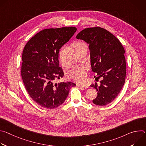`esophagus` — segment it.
Instances as JSON below:
<instances>
[{"instance_id":"1","label":"esophagus","mask_w":146,"mask_h":146,"mask_svg":"<svg viewBox=\"0 0 146 146\" xmlns=\"http://www.w3.org/2000/svg\"><path fill=\"white\" fill-rule=\"evenodd\" d=\"M76 86L77 87H82V88H87L89 87V86L87 84H77Z\"/></svg>"}]
</instances>
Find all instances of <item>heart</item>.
Returning a JSON list of instances; mask_svg holds the SVG:
<instances>
[{"mask_svg": "<svg viewBox=\"0 0 146 146\" xmlns=\"http://www.w3.org/2000/svg\"><path fill=\"white\" fill-rule=\"evenodd\" d=\"M73 46L76 51L81 49L84 47H87V45L82 42H76L74 43ZM67 77L69 79L81 82L84 80L86 77L85 70L82 67H74L69 70L67 73Z\"/></svg>", "mask_w": 146, "mask_h": 146, "instance_id": "obj_1", "label": "heart"}]
</instances>
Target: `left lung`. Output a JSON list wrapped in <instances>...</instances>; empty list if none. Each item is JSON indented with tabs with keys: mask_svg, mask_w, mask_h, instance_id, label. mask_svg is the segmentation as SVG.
<instances>
[{
	"mask_svg": "<svg viewBox=\"0 0 146 146\" xmlns=\"http://www.w3.org/2000/svg\"><path fill=\"white\" fill-rule=\"evenodd\" d=\"M76 38L89 44L92 70L98 78L102 77L100 86L97 83L91 86L98 91L92 102L96 105L106 106L118 96L125 83L124 48L116 37L100 27L83 29Z\"/></svg>",
	"mask_w": 146,
	"mask_h": 146,
	"instance_id": "obj_1",
	"label": "left lung"
}]
</instances>
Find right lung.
<instances>
[{"mask_svg": "<svg viewBox=\"0 0 146 146\" xmlns=\"http://www.w3.org/2000/svg\"><path fill=\"white\" fill-rule=\"evenodd\" d=\"M75 27L46 29L32 37L25 45L22 55L21 76L31 98L38 105L52 109L68 97L70 81L54 83L64 77L59 67V50L76 32Z\"/></svg>", "mask_w": 146, "mask_h": 146, "instance_id": "add662e5", "label": "right lung"}]
</instances>
